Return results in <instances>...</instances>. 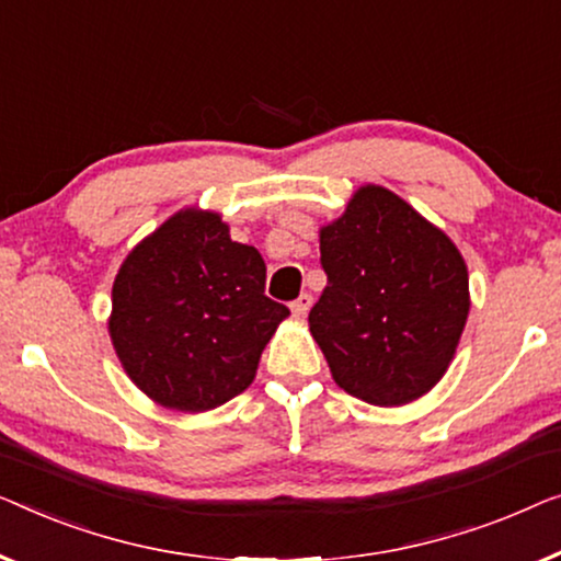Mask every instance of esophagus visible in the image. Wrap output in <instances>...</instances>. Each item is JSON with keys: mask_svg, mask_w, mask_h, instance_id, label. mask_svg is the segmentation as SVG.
Masks as SVG:
<instances>
[{"mask_svg": "<svg viewBox=\"0 0 561 561\" xmlns=\"http://www.w3.org/2000/svg\"><path fill=\"white\" fill-rule=\"evenodd\" d=\"M312 307V295H307V291H302V295H299L295 302L289 305V310H291V314H295V318H302V314H307V310H310Z\"/></svg>", "mask_w": 561, "mask_h": 561, "instance_id": "obj_1", "label": "esophagus"}]
</instances>
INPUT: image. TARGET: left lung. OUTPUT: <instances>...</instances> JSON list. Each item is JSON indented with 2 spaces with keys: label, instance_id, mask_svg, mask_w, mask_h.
<instances>
[{
  "label": "left lung",
  "instance_id": "left-lung-1",
  "mask_svg": "<svg viewBox=\"0 0 561 561\" xmlns=\"http://www.w3.org/2000/svg\"><path fill=\"white\" fill-rule=\"evenodd\" d=\"M328 287L310 333L335 383L376 407H399L435 386L468 320V270L445 233L378 185L353 195L320 231Z\"/></svg>",
  "mask_w": 561,
  "mask_h": 561
}]
</instances>
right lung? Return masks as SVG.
Masks as SVG:
<instances>
[{
  "label": "right lung",
  "mask_w": 561,
  "mask_h": 561,
  "mask_svg": "<svg viewBox=\"0 0 561 561\" xmlns=\"http://www.w3.org/2000/svg\"><path fill=\"white\" fill-rule=\"evenodd\" d=\"M266 264L216 213L183 210L126 256L112 333L126 374L157 404L205 412L254 381L289 310L264 295Z\"/></svg>",
  "instance_id": "right-lung-1"
}]
</instances>
